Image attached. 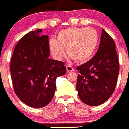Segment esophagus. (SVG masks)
Returning a JSON list of instances; mask_svg holds the SVG:
<instances>
[{"label": "esophagus", "mask_w": 129, "mask_h": 129, "mask_svg": "<svg viewBox=\"0 0 129 129\" xmlns=\"http://www.w3.org/2000/svg\"><path fill=\"white\" fill-rule=\"evenodd\" d=\"M66 69H67V71L68 72H71V71H74V69L71 66H66Z\"/></svg>", "instance_id": "1"}]
</instances>
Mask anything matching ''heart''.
<instances>
[{
  "label": "heart",
  "mask_w": 129,
  "mask_h": 129,
  "mask_svg": "<svg viewBox=\"0 0 129 129\" xmlns=\"http://www.w3.org/2000/svg\"><path fill=\"white\" fill-rule=\"evenodd\" d=\"M99 43V33L92 27H72L58 32L56 40L49 41L51 52L60 59L65 54L75 61L82 62L88 60L95 51Z\"/></svg>",
  "instance_id": "heart-1"
}]
</instances>
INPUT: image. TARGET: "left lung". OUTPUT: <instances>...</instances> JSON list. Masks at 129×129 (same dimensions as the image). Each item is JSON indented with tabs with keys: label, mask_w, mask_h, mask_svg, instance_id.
Segmentation results:
<instances>
[{
	"label": "left lung",
	"mask_w": 129,
	"mask_h": 129,
	"mask_svg": "<svg viewBox=\"0 0 129 129\" xmlns=\"http://www.w3.org/2000/svg\"><path fill=\"white\" fill-rule=\"evenodd\" d=\"M77 69L80 74L76 88L84 103L97 106L112 95L117 84L119 63L116 44L104 29H102L100 45L95 55Z\"/></svg>",
	"instance_id": "left-lung-1"
}]
</instances>
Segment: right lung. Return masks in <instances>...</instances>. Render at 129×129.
<instances>
[{
  "label": "right lung",
  "instance_id": "add662e5",
  "mask_svg": "<svg viewBox=\"0 0 129 129\" xmlns=\"http://www.w3.org/2000/svg\"><path fill=\"white\" fill-rule=\"evenodd\" d=\"M41 29L28 32L15 45L10 71L15 93L33 108H42L51 101L56 79L67 70L63 61L49 59V39Z\"/></svg>",
  "mask_w": 129,
  "mask_h": 129
}]
</instances>
